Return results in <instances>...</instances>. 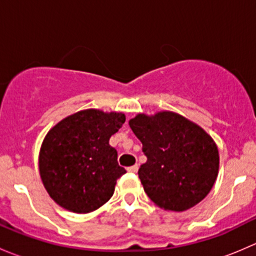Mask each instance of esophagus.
Segmentation results:
<instances>
[{
  "label": "esophagus",
  "instance_id": "34e87169",
  "mask_svg": "<svg viewBox=\"0 0 256 256\" xmlns=\"http://www.w3.org/2000/svg\"><path fill=\"white\" fill-rule=\"evenodd\" d=\"M128 171L131 172V174H136L138 171V164H134V166L128 167Z\"/></svg>",
  "mask_w": 256,
  "mask_h": 256
}]
</instances>
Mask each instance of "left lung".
Masks as SVG:
<instances>
[{"label":"left lung","mask_w":256,"mask_h":256,"mask_svg":"<svg viewBox=\"0 0 256 256\" xmlns=\"http://www.w3.org/2000/svg\"><path fill=\"white\" fill-rule=\"evenodd\" d=\"M147 157L138 177L150 200L166 210L183 212L210 192L219 168L216 144L183 116L138 114L128 121Z\"/></svg>","instance_id":"8db88e82"}]
</instances>
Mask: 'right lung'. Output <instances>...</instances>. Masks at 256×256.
<instances>
[{
  "instance_id": "add662e5",
  "label": "right lung",
  "mask_w": 256,
  "mask_h": 256,
  "mask_svg": "<svg viewBox=\"0 0 256 256\" xmlns=\"http://www.w3.org/2000/svg\"><path fill=\"white\" fill-rule=\"evenodd\" d=\"M124 122L121 112L89 109L68 116L47 134L40 152V178L60 207L89 213L112 198L126 171L109 140Z\"/></svg>"
}]
</instances>
